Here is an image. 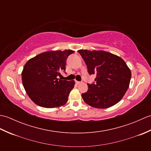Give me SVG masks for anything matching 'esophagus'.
<instances>
[{"instance_id":"obj_1","label":"esophagus","mask_w":151,"mask_h":151,"mask_svg":"<svg viewBox=\"0 0 151 151\" xmlns=\"http://www.w3.org/2000/svg\"><path fill=\"white\" fill-rule=\"evenodd\" d=\"M75 83H76V84H81V82H79V81H75Z\"/></svg>"}]
</instances>
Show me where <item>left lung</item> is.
<instances>
[{
    "mask_svg": "<svg viewBox=\"0 0 151 151\" xmlns=\"http://www.w3.org/2000/svg\"><path fill=\"white\" fill-rule=\"evenodd\" d=\"M89 75H95V82L88 84L82 94L86 103L97 108H106L117 104L129 87L130 70L124 61L102 50H79Z\"/></svg>",
    "mask_w": 151,
    "mask_h": 151,
    "instance_id": "1",
    "label": "left lung"
}]
</instances>
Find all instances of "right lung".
I'll list each match as a JSON object with an SVG mask.
<instances>
[{
  "label": "right lung",
  "instance_id": "obj_1",
  "mask_svg": "<svg viewBox=\"0 0 151 151\" xmlns=\"http://www.w3.org/2000/svg\"><path fill=\"white\" fill-rule=\"evenodd\" d=\"M75 51H49L29 60L21 74L25 91L34 103L44 108H55L65 104L75 81L58 78L65 72L67 58Z\"/></svg>",
  "mask_w": 151,
  "mask_h": 151
}]
</instances>
